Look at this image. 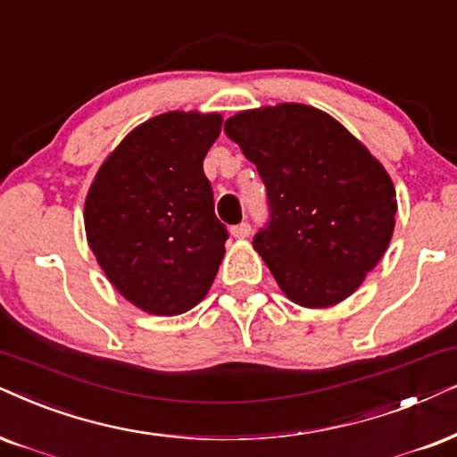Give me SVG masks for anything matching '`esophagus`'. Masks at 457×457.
Instances as JSON below:
<instances>
[{"label": "esophagus", "instance_id": "1", "mask_svg": "<svg viewBox=\"0 0 457 457\" xmlns=\"http://www.w3.org/2000/svg\"><path fill=\"white\" fill-rule=\"evenodd\" d=\"M229 232H232V236L234 238H248V236H251V225H248L246 221L245 223H238V225H234L232 229H229Z\"/></svg>", "mask_w": 457, "mask_h": 457}]
</instances>
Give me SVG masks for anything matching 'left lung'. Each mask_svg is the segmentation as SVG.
<instances>
[{
    "instance_id": "left-lung-1",
    "label": "left lung",
    "mask_w": 457,
    "mask_h": 457,
    "mask_svg": "<svg viewBox=\"0 0 457 457\" xmlns=\"http://www.w3.org/2000/svg\"><path fill=\"white\" fill-rule=\"evenodd\" d=\"M268 189L270 221L253 246L282 293L303 308L350 297L384 257L396 192L378 158L337 120L302 103L225 120Z\"/></svg>"
}]
</instances>
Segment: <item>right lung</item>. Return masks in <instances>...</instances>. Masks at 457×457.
I'll list each match as a JSON object with an SVG mask.
<instances>
[{
	"label": "right lung",
	"mask_w": 457,
	"mask_h": 457,
	"mask_svg": "<svg viewBox=\"0 0 457 457\" xmlns=\"http://www.w3.org/2000/svg\"><path fill=\"white\" fill-rule=\"evenodd\" d=\"M219 113L169 112L124 137L84 204L86 238L109 282L137 308L177 316L204 299L225 255L202 162Z\"/></svg>",
	"instance_id": "1"
}]
</instances>
